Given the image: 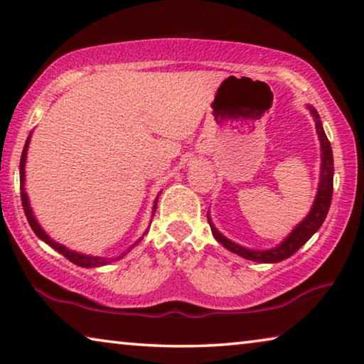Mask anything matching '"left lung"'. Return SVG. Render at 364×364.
Listing matches in <instances>:
<instances>
[{
    "mask_svg": "<svg viewBox=\"0 0 364 364\" xmlns=\"http://www.w3.org/2000/svg\"><path fill=\"white\" fill-rule=\"evenodd\" d=\"M311 114L316 121V129H317V136H319V142H321V180H319V188H317V196L314 199V204L311 207L309 213L304 218L303 222H299L295 230L287 236V238L282 241L279 246L272 247V250H265V251H255V250H247V247H243L240 245L233 243L228 238L218 232V230L213 227L209 213H207V218H209L210 223V230L212 235L215 236V240L220 243L222 246L227 247L235 255H238L245 259H250V261L255 262H267V264H274V262H280L284 259L290 257L295 255V252L301 247L306 241L313 236L317 230L321 228V225L324 223L328 207H331V200H332V191H333V157H332V147L331 142H328L324 128H322L321 118L317 114L316 108L308 105Z\"/></svg>",
    "mask_w": 364,
    "mask_h": 364,
    "instance_id": "8db88e82",
    "label": "left lung"
}]
</instances>
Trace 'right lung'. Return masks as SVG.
I'll use <instances>...</instances> for the list:
<instances>
[{
    "label": "right lung",
    "instance_id": "right-lung-1",
    "mask_svg": "<svg viewBox=\"0 0 364 364\" xmlns=\"http://www.w3.org/2000/svg\"><path fill=\"white\" fill-rule=\"evenodd\" d=\"M31 136H32V132H31V134H28L27 141H26V146H24V151H22V155H21L19 175H21V200H22V207H24L26 217H27V220H28V225H31L32 230H33V233H36L40 240L45 241V243H47V245H50L51 247H53L55 251H58V252H60V255H63V256H65L66 259H69V261H71L73 264L80 265V267H100V265L109 264V262H113L114 259H121V257H123L124 255H128V252L132 250V247H134L137 243H139V241H141L142 238L137 240L136 243L132 245L131 247H128V251H124L123 255H121V256L108 259V257H97V256L80 255V252H76V251H73V250H68L66 246H63V245H60V243H56L55 240H51L50 236L43 232L42 227H40L38 222H37L36 215H33L32 207H31V204H28L27 193H26V189H24V183H26V159H27V149H28V142H31ZM157 199H159V196H157ZM157 199H155V204H154L152 217H154V212H155V209H157ZM146 233H147V232H146ZM146 233H144V235H146Z\"/></svg>",
    "mask_w": 364,
    "mask_h": 364
}]
</instances>
